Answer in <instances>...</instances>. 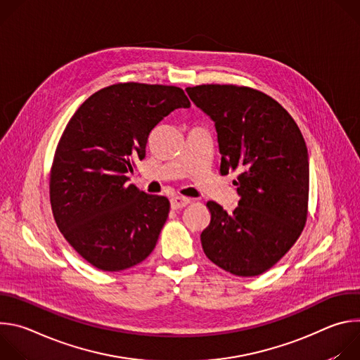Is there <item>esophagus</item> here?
I'll list each match as a JSON object with an SVG mask.
<instances>
[{
  "mask_svg": "<svg viewBox=\"0 0 360 360\" xmlns=\"http://www.w3.org/2000/svg\"><path fill=\"white\" fill-rule=\"evenodd\" d=\"M189 203H191V199H188L185 196H175L171 199V208L179 210V208L186 207V205H189Z\"/></svg>",
  "mask_w": 360,
  "mask_h": 360,
  "instance_id": "esophagus-1",
  "label": "esophagus"
}]
</instances>
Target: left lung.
Instances as JSON below:
<instances>
[{
	"mask_svg": "<svg viewBox=\"0 0 360 360\" xmlns=\"http://www.w3.org/2000/svg\"><path fill=\"white\" fill-rule=\"evenodd\" d=\"M193 104L217 127L221 175L238 172L232 214L207 202L205 255L236 276H258L295 245L307 219L309 162L302 132L272 96L249 86H188Z\"/></svg>",
	"mask_w": 360,
	"mask_h": 360,
	"instance_id": "1",
	"label": "left lung"
}]
</instances>
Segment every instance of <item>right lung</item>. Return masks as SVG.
I'll list each match as a JSON object with an SVG mask.
<instances>
[{
  "mask_svg": "<svg viewBox=\"0 0 360 360\" xmlns=\"http://www.w3.org/2000/svg\"><path fill=\"white\" fill-rule=\"evenodd\" d=\"M172 85L118 82L92 94L67 124L49 172L56 224L77 253L107 272L145 261L169 214L165 196L128 185L148 138L176 108H189Z\"/></svg>",
  "mask_w": 360,
  "mask_h": 360,
  "instance_id": "right-lung-1",
  "label": "right lung"
}]
</instances>
